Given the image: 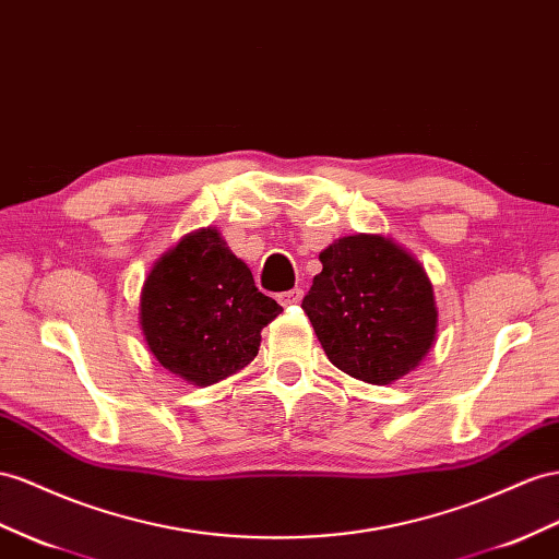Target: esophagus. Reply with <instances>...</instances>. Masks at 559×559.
Returning a JSON list of instances; mask_svg holds the SVG:
<instances>
[{
    "label": "esophagus",
    "mask_w": 559,
    "mask_h": 559,
    "mask_svg": "<svg viewBox=\"0 0 559 559\" xmlns=\"http://www.w3.org/2000/svg\"><path fill=\"white\" fill-rule=\"evenodd\" d=\"M302 297H305V290H302V288H293V290H288V293H281V295H278V302H281L283 307H290V305L302 302Z\"/></svg>",
    "instance_id": "obj_1"
}]
</instances>
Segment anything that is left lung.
Instances as JSON below:
<instances>
[{"mask_svg": "<svg viewBox=\"0 0 559 559\" xmlns=\"http://www.w3.org/2000/svg\"><path fill=\"white\" fill-rule=\"evenodd\" d=\"M319 260L302 309L328 359L347 376L390 384L416 368L437 337L435 290L416 257L392 238L356 234Z\"/></svg>", "mask_w": 559, "mask_h": 559, "instance_id": "left-lung-1", "label": "left lung"}]
</instances>
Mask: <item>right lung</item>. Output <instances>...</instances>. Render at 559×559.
Masks as SVG:
<instances>
[{
    "instance_id": "add662e5",
    "label": "right lung",
    "mask_w": 559,
    "mask_h": 559,
    "mask_svg": "<svg viewBox=\"0 0 559 559\" xmlns=\"http://www.w3.org/2000/svg\"><path fill=\"white\" fill-rule=\"evenodd\" d=\"M283 309L257 290L248 264L217 228L183 236L151 269L139 323L160 366L207 388L246 368L260 352L262 328Z\"/></svg>"
}]
</instances>
